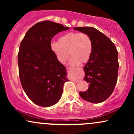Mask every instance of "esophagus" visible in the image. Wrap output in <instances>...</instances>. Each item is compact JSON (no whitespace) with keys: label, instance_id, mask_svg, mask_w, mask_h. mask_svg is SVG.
I'll return each instance as SVG.
<instances>
[{"label":"esophagus","instance_id":"1","mask_svg":"<svg viewBox=\"0 0 134 134\" xmlns=\"http://www.w3.org/2000/svg\"><path fill=\"white\" fill-rule=\"evenodd\" d=\"M70 70H74V71H76V70H77V69H76V68H70ZM76 81V82H77V81Z\"/></svg>","mask_w":134,"mask_h":134}]
</instances>
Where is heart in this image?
<instances>
[{
  "label": "heart",
  "mask_w": 134,
  "mask_h": 134,
  "mask_svg": "<svg viewBox=\"0 0 134 134\" xmlns=\"http://www.w3.org/2000/svg\"><path fill=\"white\" fill-rule=\"evenodd\" d=\"M50 49L61 64L67 62L70 54V64L77 66L89 60L93 52V42L86 33L69 32L58 38V42H52Z\"/></svg>",
  "instance_id": "1"
}]
</instances>
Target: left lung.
<instances>
[{"label": "left lung", "instance_id": "1", "mask_svg": "<svg viewBox=\"0 0 134 134\" xmlns=\"http://www.w3.org/2000/svg\"><path fill=\"white\" fill-rule=\"evenodd\" d=\"M91 38L93 52L84 67V79L89 83L88 90L79 92L84 100L99 103L108 98L114 90L118 78V52L114 43L106 35L93 27H77Z\"/></svg>", "mask_w": 134, "mask_h": 134}]
</instances>
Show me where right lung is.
<instances>
[{
  "label": "right lung",
  "mask_w": 134,
  "mask_h": 134,
  "mask_svg": "<svg viewBox=\"0 0 134 134\" xmlns=\"http://www.w3.org/2000/svg\"><path fill=\"white\" fill-rule=\"evenodd\" d=\"M50 21L36 23L27 31L18 53L21 85L34 103L43 107L54 105L60 99L67 78L66 68L50 49L52 38L69 30Z\"/></svg>",
  "instance_id": "add662e5"
}]
</instances>
